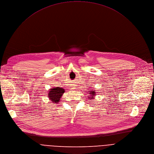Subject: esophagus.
I'll return each mask as SVG.
<instances>
[{
    "instance_id": "esophagus-1",
    "label": "esophagus",
    "mask_w": 154,
    "mask_h": 154,
    "mask_svg": "<svg viewBox=\"0 0 154 154\" xmlns=\"http://www.w3.org/2000/svg\"><path fill=\"white\" fill-rule=\"evenodd\" d=\"M72 89H75V88H76L75 86H72Z\"/></svg>"
}]
</instances>
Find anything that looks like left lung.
Returning a JSON list of instances; mask_svg holds the SVG:
<instances>
[{
    "instance_id": "obj_1",
    "label": "left lung",
    "mask_w": 154,
    "mask_h": 154,
    "mask_svg": "<svg viewBox=\"0 0 154 154\" xmlns=\"http://www.w3.org/2000/svg\"><path fill=\"white\" fill-rule=\"evenodd\" d=\"M90 94H91V96H92V97H93V96H94V95L95 94L94 93H96V92H94V91H91V92H90ZM94 98V97H91V98Z\"/></svg>"
}]
</instances>
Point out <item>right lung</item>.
<instances>
[{"label": "right lung", "instance_id": "add662e5", "mask_svg": "<svg viewBox=\"0 0 154 154\" xmlns=\"http://www.w3.org/2000/svg\"><path fill=\"white\" fill-rule=\"evenodd\" d=\"M64 93V90L63 88H60L59 87L54 88L51 89L49 92V97L50 100L52 101L54 103L59 102L63 94Z\"/></svg>", "mask_w": 154, "mask_h": 154}]
</instances>
